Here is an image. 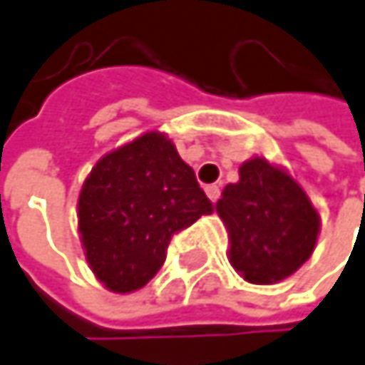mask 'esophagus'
I'll use <instances>...</instances> for the list:
<instances>
[{
    "instance_id": "1",
    "label": "esophagus",
    "mask_w": 365,
    "mask_h": 365,
    "mask_svg": "<svg viewBox=\"0 0 365 365\" xmlns=\"http://www.w3.org/2000/svg\"><path fill=\"white\" fill-rule=\"evenodd\" d=\"M206 196L216 202V200L220 198V187L218 185H206Z\"/></svg>"
}]
</instances>
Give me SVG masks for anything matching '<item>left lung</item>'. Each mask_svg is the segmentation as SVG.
I'll list each match as a JSON object with an SVG mask.
<instances>
[{
    "mask_svg": "<svg viewBox=\"0 0 365 365\" xmlns=\"http://www.w3.org/2000/svg\"><path fill=\"white\" fill-rule=\"evenodd\" d=\"M216 212L229 229L230 265L251 284H276L309 259L321 218L307 192L262 157L239 167Z\"/></svg>",
    "mask_w": 365,
    "mask_h": 365,
    "instance_id": "8db88e82",
    "label": "left lung"
}]
</instances>
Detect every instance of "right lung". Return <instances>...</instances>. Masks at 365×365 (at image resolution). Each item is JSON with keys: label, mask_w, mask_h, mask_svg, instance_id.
<instances>
[{"label": "right lung", "mask_w": 365, "mask_h": 365, "mask_svg": "<svg viewBox=\"0 0 365 365\" xmlns=\"http://www.w3.org/2000/svg\"><path fill=\"white\" fill-rule=\"evenodd\" d=\"M77 208L91 272L108 290L126 294L161 269L171 237L212 214V202L175 145L147 133L96 163Z\"/></svg>", "instance_id": "1"}]
</instances>
